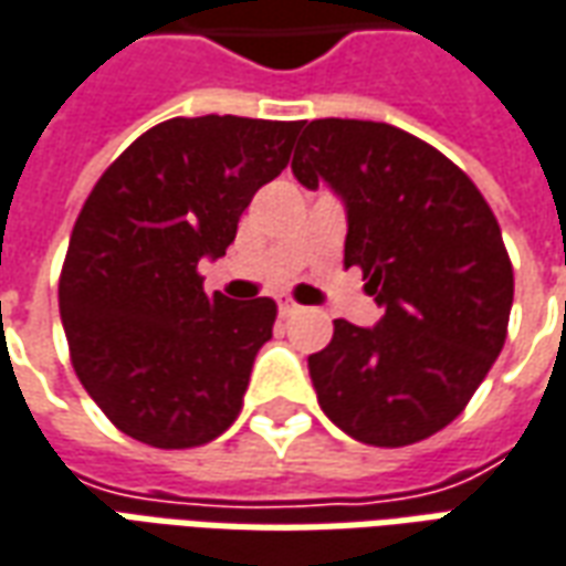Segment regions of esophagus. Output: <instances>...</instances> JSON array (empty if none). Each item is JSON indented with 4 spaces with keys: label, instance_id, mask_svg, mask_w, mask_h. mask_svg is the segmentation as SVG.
Segmentation results:
<instances>
[{
    "label": "esophagus",
    "instance_id": "1",
    "mask_svg": "<svg viewBox=\"0 0 566 566\" xmlns=\"http://www.w3.org/2000/svg\"><path fill=\"white\" fill-rule=\"evenodd\" d=\"M296 312H300V306H296L294 300H282V303H279V315H282V318H291Z\"/></svg>",
    "mask_w": 566,
    "mask_h": 566
}]
</instances>
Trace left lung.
Segmentation results:
<instances>
[{
  "mask_svg": "<svg viewBox=\"0 0 566 566\" xmlns=\"http://www.w3.org/2000/svg\"><path fill=\"white\" fill-rule=\"evenodd\" d=\"M291 171L346 208V266H361L382 318H337L310 355L327 420L374 448L444 429L503 352L512 263L484 196L420 137L386 122L315 118Z\"/></svg>",
  "mask_w": 566,
  "mask_h": 566,
  "instance_id": "obj_1",
  "label": "left lung"
}]
</instances>
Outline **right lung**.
Returning a JSON list of instances; mask_svg holds the SVG:
<instances>
[{
  "label": "right lung",
  "mask_w": 566,
  "mask_h": 566,
  "mask_svg": "<svg viewBox=\"0 0 566 566\" xmlns=\"http://www.w3.org/2000/svg\"><path fill=\"white\" fill-rule=\"evenodd\" d=\"M300 122L168 118L118 156L78 214L61 322L85 392L149 448H199L242 410L270 296H208L199 263L227 254L239 217L291 159Z\"/></svg>",
  "instance_id": "add662e5"
}]
</instances>
